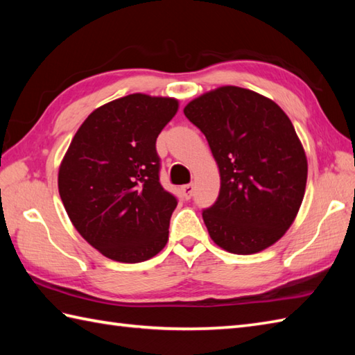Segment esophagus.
<instances>
[{"label": "esophagus", "mask_w": 355, "mask_h": 355, "mask_svg": "<svg viewBox=\"0 0 355 355\" xmlns=\"http://www.w3.org/2000/svg\"><path fill=\"white\" fill-rule=\"evenodd\" d=\"M182 193L186 200H191L193 195V184H186L182 187Z\"/></svg>", "instance_id": "1"}]
</instances>
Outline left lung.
<instances>
[{"label":"left lung","instance_id":"8db88e82","mask_svg":"<svg viewBox=\"0 0 355 355\" xmlns=\"http://www.w3.org/2000/svg\"><path fill=\"white\" fill-rule=\"evenodd\" d=\"M184 116L206 135L220 169L218 198L202 209L210 238L236 254L275 244L306 186V157L290 119L273 101L239 87L202 94Z\"/></svg>","mask_w":355,"mask_h":355}]
</instances>
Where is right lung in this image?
<instances>
[{"mask_svg":"<svg viewBox=\"0 0 355 355\" xmlns=\"http://www.w3.org/2000/svg\"><path fill=\"white\" fill-rule=\"evenodd\" d=\"M169 97L130 94L97 108L59 168V195L74 227L119 262L153 258L168 243L178 200L160 183L158 134L175 116Z\"/></svg>","mask_w":355,"mask_h":355,"instance_id":"add662e5","label":"right lung"}]
</instances>
